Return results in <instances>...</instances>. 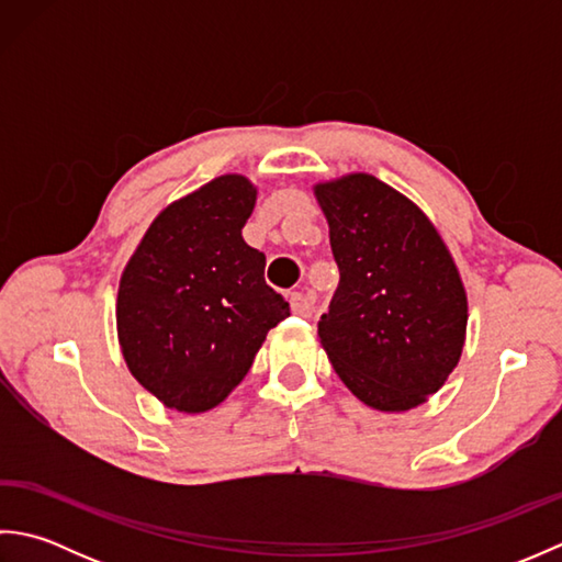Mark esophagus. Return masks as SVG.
Here are the masks:
<instances>
[{
    "instance_id": "esophagus-1",
    "label": "esophagus",
    "mask_w": 562,
    "mask_h": 562,
    "mask_svg": "<svg viewBox=\"0 0 562 562\" xmlns=\"http://www.w3.org/2000/svg\"><path fill=\"white\" fill-rule=\"evenodd\" d=\"M290 306L294 316H302V318H308L312 316V300L304 292H294L290 294Z\"/></svg>"
}]
</instances>
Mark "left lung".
I'll return each instance as SVG.
<instances>
[{
  "label": "left lung",
  "instance_id": "obj_1",
  "mask_svg": "<svg viewBox=\"0 0 562 562\" xmlns=\"http://www.w3.org/2000/svg\"><path fill=\"white\" fill-rule=\"evenodd\" d=\"M340 282L318 338L336 374L369 408L427 401L459 364L469 302L427 214L369 173L316 183Z\"/></svg>",
  "mask_w": 562,
  "mask_h": 562
}]
</instances>
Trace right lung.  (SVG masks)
I'll use <instances>...</instances> for the list:
<instances>
[{
  "instance_id": "1",
  "label": "right lung",
  "mask_w": 562,
  "mask_h": 562,
  "mask_svg": "<svg viewBox=\"0 0 562 562\" xmlns=\"http://www.w3.org/2000/svg\"><path fill=\"white\" fill-rule=\"evenodd\" d=\"M256 186L226 173L149 224L117 290V340L133 376L166 408L205 413L241 384L290 304L262 278L241 229Z\"/></svg>"
}]
</instances>
